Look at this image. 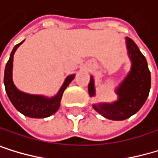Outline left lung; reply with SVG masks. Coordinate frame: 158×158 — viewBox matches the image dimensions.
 <instances>
[{"label":"left lung","mask_w":158,"mask_h":158,"mask_svg":"<svg viewBox=\"0 0 158 158\" xmlns=\"http://www.w3.org/2000/svg\"><path fill=\"white\" fill-rule=\"evenodd\" d=\"M126 46L132 61L130 73L116 90L119 99L113 104L94 105L93 108L105 118L112 121H123L137 113L144 105L151 89V73L146 58L137 44L126 37ZM89 93L94 96V81L90 77Z\"/></svg>","instance_id":"8db88e82"}]
</instances>
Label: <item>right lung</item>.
I'll return each instance as SVG.
<instances>
[{
  "mask_svg": "<svg viewBox=\"0 0 158 158\" xmlns=\"http://www.w3.org/2000/svg\"><path fill=\"white\" fill-rule=\"evenodd\" d=\"M22 42L17 44L14 47L10 54L9 60L6 63L5 69H4V79H3L5 91L13 106L21 114L30 118H36V119L47 118L58 110L63 92L67 89V86L69 85V83L73 80L75 74H72L66 78L58 93L52 98H46L40 95H32L19 91L15 86L12 80V69H13V56L18 47Z\"/></svg>",
  "mask_w": 158,
  "mask_h": 158,
  "instance_id": "obj_1",
  "label": "right lung"
}]
</instances>
